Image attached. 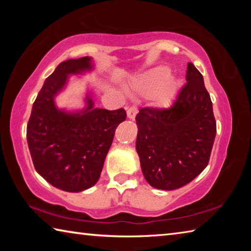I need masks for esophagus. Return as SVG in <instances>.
<instances>
[{
	"label": "esophagus",
	"instance_id": "esophagus-1",
	"mask_svg": "<svg viewBox=\"0 0 251 251\" xmlns=\"http://www.w3.org/2000/svg\"><path fill=\"white\" fill-rule=\"evenodd\" d=\"M137 115V107L136 106H130V107L127 109V117L130 118V120H134V118Z\"/></svg>",
	"mask_w": 251,
	"mask_h": 251
}]
</instances>
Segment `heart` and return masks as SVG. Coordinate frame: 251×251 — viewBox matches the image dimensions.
<instances>
[{"instance_id":"heart-1","label":"heart","mask_w":251,"mask_h":251,"mask_svg":"<svg viewBox=\"0 0 251 251\" xmlns=\"http://www.w3.org/2000/svg\"><path fill=\"white\" fill-rule=\"evenodd\" d=\"M135 91L143 94H154L158 91L157 99L161 105H167L175 95L177 83L169 77L167 67H157L142 75L134 84Z\"/></svg>"}]
</instances>
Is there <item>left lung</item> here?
Returning a JSON list of instances; mask_svg holds the SVG:
<instances>
[{"mask_svg": "<svg viewBox=\"0 0 251 251\" xmlns=\"http://www.w3.org/2000/svg\"><path fill=\"white\" fill-rule=\"evenodd\" d=\"M187 83L168 108L139 109L136 151L144 177L157 189L180 188L208 165L216 136L212 103L202 75L188 63Z\"/></svg>", "mask_w": 251, "mask_h": 251, "instance_id": "left-lung-1", "label": "left lung"}]
</instances>
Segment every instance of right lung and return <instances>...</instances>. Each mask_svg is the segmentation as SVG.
I'll return each instance as SVG.
<instances>
[{
	"label": "right lung",
	"instance_id": "1",
	"mask_svg": "<svg viewBox=\"0 0 251 251\" xmlns=\"http://www.w3.org/2000/svg\"><path fill=\"white\" fill-rule=\"evenodd\" d=\"M91 57L62 62L44 82L34 101L26 128L28 150L36 172L58 189L78 193L94 186L100 176L115 129L126 120L124 108H86L67 113L54 97L64 88L69 75L92 70Z\"/></svg>",
	"mask_w": 251,
	"mask_h": 251
}]
</instances>
